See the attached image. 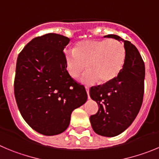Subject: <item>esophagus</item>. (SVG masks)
Listing matches in <instances>:
<instances>
[{
	"label": "esophagus",
	"instance_id": "1",
	"mask_svg": "<svg viewBox=\"0 0 159 159\" xmlns=\"http://www.w3.org/2000/svg\"><path fill=\"white\" fill-rule=\"evenodd\" d=\"M85 89H86V93H87V95H88V98L89 99V86H85Z\"/></svg>",
	"mask_w": 159,
	"mask_h": 159
}]
</instances>
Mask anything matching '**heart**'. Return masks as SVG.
Returning a JSON list of instances; mask_svg holds the SVG:
<instances>
[{
  "label": "heart",
  "mask_w": 159,
  "mask_h": 159,
  "mask_svg": "<svg viewBox=\"0 0 159 159\" xmlns=\"http://www.w3.org/2000/svg\"><path fill=\"white\" fill-rule=\"evenodd\" d=\"M126 51L124 45L116 39H95L79 42L74 50L65 52L67 73L77 78L86 70L81 78L85 85L98 80L108 82L118 76L124 66Z\"/></svg>",
  "instance_id": "1"
}]
</instances>
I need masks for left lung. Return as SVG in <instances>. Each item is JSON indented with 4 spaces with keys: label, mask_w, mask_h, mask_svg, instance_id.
Segmentation results:
<instances>
[{
    "label": "left lung",
    "mask_w": 159,
    "mask_h": 159,
    "mask_svg": "<svg viewBox=\"0 0 159 159\" xmlns=\"http://www.w3.org/2000/svg\"><path fill=\"white\" fill-rule=\"evenodd\" d=\"M104 37L124 42L126 59L116 78L91 87L90 97L97 103L99 109L89 120L97 134L113 137L125 131L139 111L144 94L145 66L138 49L131 42L116 35Z\"/></svg>",
    "instance_id": "obj_1"
}]
</instances>
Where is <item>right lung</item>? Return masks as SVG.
Returning <instances> with one entry per match:
<instances>
[{
  "label": "right lung",
  "mask_w": 159,
  "mask_h": 159,
  "mask_svg": "<svg viewBox=\"0 0 159 159\" xmlns=\"http://www.w3.org/2000/svg\"><path fill=\"white\" fill-rule=\"evenodd\" d=\"M70 39L48 33L34 38L18 55L14 94L21 116L44 135L63 132L72 111L87 101L85 87L67 73L66 46Z\"/></svg>",
  "instance_id": "add662e5"
}]
</instances>
